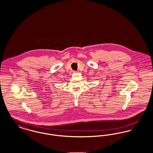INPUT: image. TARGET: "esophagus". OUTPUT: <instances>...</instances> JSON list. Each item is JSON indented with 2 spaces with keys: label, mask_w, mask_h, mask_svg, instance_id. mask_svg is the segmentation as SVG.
Here are the masks:
<instances>
[{
  "label": "esophagus",
  "mask_w": 153,
  "mask_h": 153,
  "mask_svg": "<svg viewBox=\"0 0 153 153\" xmlns=\"http://www.w3.org/2000/svg\"><path fill=\"white\" fill-rule=\"evenodd\" d=\"M73 73H76V71H73Z\"/></svg>",
  "instance_id": "1"
}]
</instances>
